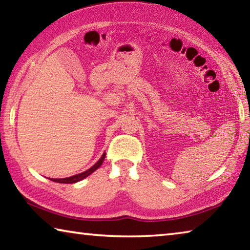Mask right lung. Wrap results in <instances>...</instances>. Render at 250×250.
<instances>
[{
    "label": "right lung",
    "mask_w": 250,
    "mask_h": 250,
    "mask_svg": "<svg viewBox=\"0 0 250 250\" xmlns=\"http://www.w3.org/2000/svg\"><path fill=\"white\" fill-rule=\"evenodd\" d=\"M104 156H105V153H104L103 155H101V158L99 159L98 162H97L95 166H92L90 168H88L87 171H84L83 173H79V174H76V175H73V176L65 177V179H53L52 181L57 182V183H65V184H73V183H76V182L82 181V180L84 179V177H87L88 175H90L92 172H95L97 168H98L101 166V164H103L104 160Z\"/></svg>",
    "instance_id": "add662e5"
}]
</instances>
